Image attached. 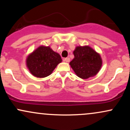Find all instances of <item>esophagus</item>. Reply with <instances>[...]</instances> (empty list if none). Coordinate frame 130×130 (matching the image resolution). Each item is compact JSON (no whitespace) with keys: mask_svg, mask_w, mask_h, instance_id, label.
Returning a JSON list of instances; mask_svg holds the SVG:
<instances>
[{"mask_svg":"<svg viewBox=\"0 0 130 130\" xmlns=\"http://www.w3.org/2000/svg\"><path fill=\"white\" fill-rule=\"evenodd\" d=\"M63 61L65 62H69L70 61V59L69 57H67V58H65V59H63Z\"/></svg>","mask_w":130,"mask_h":130,"instance_id":"1","label":"esophagus"}]
</instances>
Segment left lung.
<instances>
[{"mask_svg":"<svg viewBox=\"0 0 130 130\" xmlns=\"http://www.w3.org/2000/svg\"><path fill=\"white\" fill-rule=\"evenodd\" d=\"M73 54L74 58L70 65L77 76L87 79L98 73L102 65L99 54L88 46H77Z\"/></svg>","mask_w":130,"mask_h":130,"instance_id":"8db88e82","label":"left lung"}]
</instances>
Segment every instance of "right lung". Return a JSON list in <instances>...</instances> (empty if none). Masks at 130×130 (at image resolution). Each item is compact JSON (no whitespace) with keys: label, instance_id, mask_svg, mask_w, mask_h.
I'll list each match as a JSON object with an SVG mask.
<instances>
[{"label":"right lung","instance_id":"obj_1","mask_svg":"<svg viewBox=\"0 0 130 130\" xmlns=\"http://www.w3.org/2000/svg\"><path fill=\"white\" fill-rule=\"evenodd\" d=\"M62 61L60 55L49 46H40L27 57L26 63L34 76L45 77L50 75Z\"/></svg>","mask_w":130,"mask_h":130}]
</instances>
